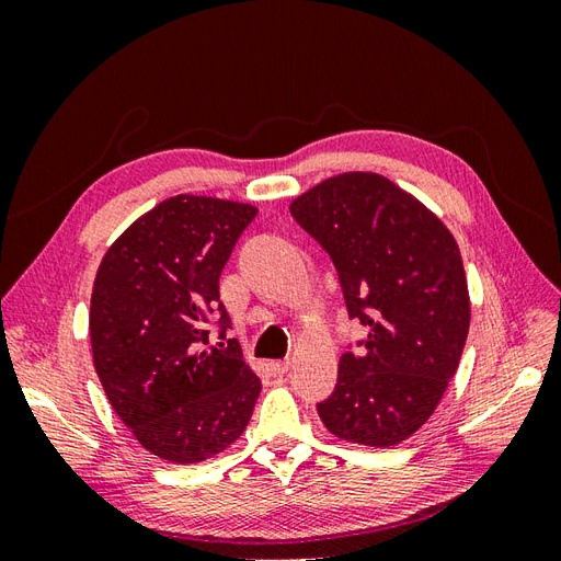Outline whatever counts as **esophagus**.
<instances>
[{
	"mask_svg": "<svg viewBox=\"0 0 561 561\" xmlns=\"http://www.w3.org/2000/svg\"><path fill=\"white\" fill-rule=\"evenodd\" d=\"M287 369H290V360H276V363H271V371H274V377H285Z\"/></svg>",
	"mask_w": 561,
	"mask_h": 561,
	"instance_id": "obj_1",
	"label": "esophagus"
}]
</instances>
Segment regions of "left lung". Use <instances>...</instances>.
Returning <instances> with one entry per match:
<instances>
[{
	"label": "left lung",
	"instance_id": "left-lung-1",
	"mask_svg": "<svg viewBox=\"0 0 561 561\" xmlns=\"http://www.w3.org/2000/svg\"><path fill=\"white\" fill-rule=\"evenodd\" d=\"M330 254L348 318L367 328L318 402L325 428L367 447L414 435L456 375L470 325L461 252L412 194L377 173L320 182L290 206Z\"/></svg>",
	"mask_w": 561,
	"mask_h": 561
}]
</instances>
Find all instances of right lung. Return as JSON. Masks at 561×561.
Here are the masks:
<instances>
[{
	"mask_svg": "<svg viewBox=\"0 0 561 561\" xmlns=\"http://www.w3.org/2000/svg\"><path fill=\"white\" fill-rule=\"evenodd\" d=\"M257 208L165 198L118 236L98 268L91 346L110 404L163 461L198 463L239 439L262 383L243 363L219 274ZM208 324L224 342L209 344Z\"/></svg>",
	"mask_w": 561,
	"mask_h": 561,
	"instance_id": "add662e5",
	"label": "right lung"
}]
</instances>
